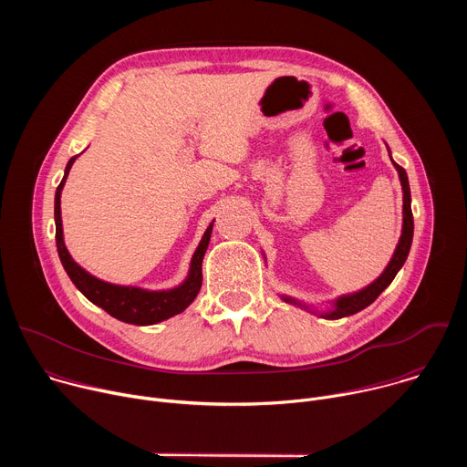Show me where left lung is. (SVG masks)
Wrapping results in <instances>:
<instances>
[{"label":"left lung","mask_w":467,"mask_h":467,"mask_svg":"<svg viewBox=\"0 0 467 467\" xmlns=\"http://www.w3.org/2000/svg\"><path fill=\"white\" fill-rule=\"evenodd\" d=\"M393 166L399 171V179H401V186H403V234H401V240H399L397 249H395L389 264L386 265V270L382 272V275L375 283L366 286L364 290L337 299L335 308H332L327 314H321L327 319H340V317L357 314L362 308L369 306L384 292V288L389 286V283L395 279L397 272L403 268V264H405V260L409 256V251H410V245H412V236H414V216H412V207H410V186H409L407 171L399 164H395V162H393ZM283 299L288 301V303H296L290 297H283Z\"/></svg>","instance_id":"1"}]
</instances>
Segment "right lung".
Instances as JSON below:
<instances>
[{"label": "right lung", "mask_w": 467, "mask_h": 467, "mask_svg": "<svg viewBox=\"0 0 467 467\" xmlns=\"http://www.w3.org/2000/svg\"><path fill=\"white\" fill-rule=\"evenodd\" d=\"M76 159H78V155L72 157L68 161V164H66L64 177L55 192V240H57V251H58V256H60V262L64 265L66 274H68L72 283L81 290V294L88 301H92L94 305L101 306L112 317L125 321V323L153 325V323L164 321V319L182 312L195 299L199 288H202V283H203L202 264H203V256L209 247V242H211V233H213L214 223L209 225L202 242H199V245L192 256V262H190L188 279L181 286H177L173 290H164V292H148V290L135 288V286H118V285L103 283V281L92 277L90 274H87L81 265H78L74 262V258L70 256V253H68V249H66L64 240H62L60 192H62L66 177H68V171Z\"/></svg>", "instance_id": "1"}]
</instances>
